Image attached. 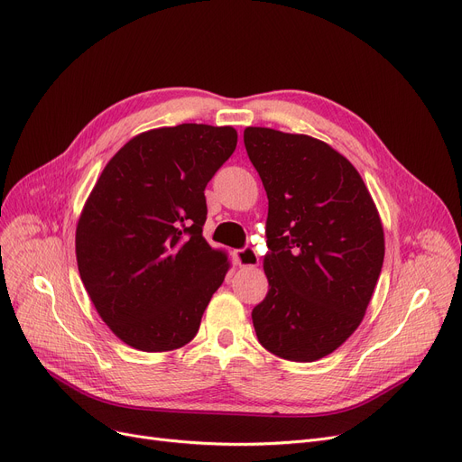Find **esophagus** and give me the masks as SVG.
I'll return each instance as SVG.
<instances>
[{
  "label": "esophagus",
  "mask_w": 462,
  "mask_h": 462,
  "mask_svg": "<svg viewBox=\"0 0 462 462\" xmlns=\"http://www.w3.org/2000/svg\"><path fill=\"white\" fill-rule=\"evenodd\" d=\"M236 262L239 267H256L258 265V254L253 247H245L236 253Z\"/></svg>",
  "instance_id": "esophagus-1"
}]
</instances>
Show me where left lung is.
I'll list each match as a JSON object with an SVG mask.
<instances>
[{
    "label": "left lung",
    "mask_w": 462,
    "mask_h": 462,
    "mask_svg": "<svg viewBox=\"0 0 462 462\" xmlns=\"http://www.w3.org/2000/svg\"><path fill=\"white\" fill-rule=\"evenodd\" d=\"M243 141L269 200L258 342L286 360H319L358 328L375 291L384 260L377 206L353 163L316 137L249 126Z\"/></svg>",
    "instance_id": "8db88e82"
}]
</instances>
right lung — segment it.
<instances>
[{"label":"right lung","instance_id":"1","mask_svg":"<svg viewBox=\"0 0 462 462\" xmlns=\"http://www.w3.org/2000/svg\"><path fill=\"white\" fill-rule=\"evenodd\" d=\"M232 126L148 130L122 146L76 226V260L98 316L134 349L189 344L230 269L202 236L204 189L232 156Z\"/></svg>","mask_w":462,"mask_h":462}]
</instances>
